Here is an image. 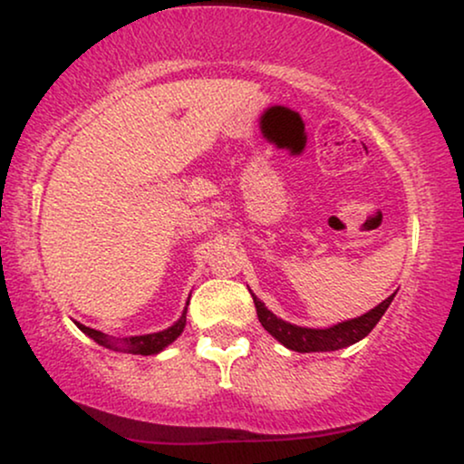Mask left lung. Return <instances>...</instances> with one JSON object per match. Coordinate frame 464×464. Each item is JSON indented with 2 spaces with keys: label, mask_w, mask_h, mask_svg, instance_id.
Instances as JSON below:
<instances>
[{
  "label": "left lung",
  "mask_w": 464,
  "mask_h": 464,
  "mask_svg": "<svg viewBox=\"0 0 464 464\" xmlns=\"http://www.w3.org/2000/svg\"><path fill=\"white\" fill-rule=\"evenodd\" d=\"M251 291V289H249ZM253 295V304L257 308V319L262 323V327L268 332L272 338H276L283 346H287L289 351L295 353H327V351H340L354 344V342L363 340L367 334L376 327V323L382 319L386 308L391 306L395 294L386 297L384 302H380L376 308H372L370 313L354 316V319L335 323L332 327L325 329H314V327H300L294 323H287L278 319L275 313H270L266 308V304L259 300L256 294Z\"/></svg>",
  "instance_id": "left-lung-1"
}]
</instances>
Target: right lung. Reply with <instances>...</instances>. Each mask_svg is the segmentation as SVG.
<instances>
[{
	"label": "right lung",
	"instance_id": "add662e5",
	"mask_svg": "<svg viewBox=\"0 0 464 464\" xmlns=\"http://www.w3.org/2000/svg\"><path fill=\"white\" fill-rule=\"evenodd\" d=\"M188 304H189V300L186 302V308H183V313H181L179 319H177L170 327L162 329V332H156V334L130 335V338H113V335H107L103 332H97V329H91V327L82 325V323H78V321H73V323L82 329V332L88 335V338L94 340L101 346L111 348V351H122V353H130V354H143V357H148V354L162 353L164 348H167L169 344H173V342L183 334V327H186Z\"/></svg>",
	"mask_w": 464,
	"mask_h": 464
}]
</instances>
